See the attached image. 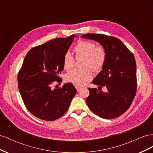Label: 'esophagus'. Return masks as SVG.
Listing matches in <instances>:
<instances>
[{
  "mask_svg": "<svg viewBox=\"0 0 153 153\" xmlns=\"http://www.w3.org/2000/svg\"><path fill=\"white\" fill-rule=\"evenodd\" d=\"M76 90H77V91H78V92H79V91L82 89V87H81L76 86Z\"/></svg>",
  "mask_w": 153,
  "mask_h": 153,
  "instance_id": "34e87169",
  "label": "esophagus"
}]
</instances>
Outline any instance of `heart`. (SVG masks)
<instances>
[{
	"mask_svg": "<svg viewBox=\"0 0 153 153\" xmlns=\"http://www.w3.org/2000/svg\"><path fill=\"white\" fill-rule=\"evenodd\" d=\"M76 59L84 57L82 66L84 68L74 69L66 76V80L75 85L81 86L90 80L92 77L93 68L96 70L102 68L106 61L107 54L102 46H97L96 43L91 41H82L73 49ZM75 59L69 52L64 55L63 66L68 71L75 66Z\"/></svg>",
	"mask_w": 153,
	"mask_h": 153,
	"instance_id": "heart-1",
	"label": "heart"
}]
</instances>
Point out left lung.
Here are the masks:
<instances>
[{
    "label": "left lung",
    "instance_id": "obj_1",
    "mask_svg": "<svg viewBox=\"0 0 153 153\" xmlns=\"http://www.w3.org/2000/svg\"><path fill=\"white\" fill-rule=\"evenodd\" d=\"M82 38L93 39L105 48L107 57L94 84L107 91L88 88L89 96L86 103L99 117L110 119L123 114L129 108L137 92L135 59L122 41L117 38L100 34H85Z\"/></svg>",
    "mask_w": 153,
    "mask_h": 153
}]
</instances>
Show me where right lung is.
I'll list each match as a JSON object with an SVG mask.
<instances>
[{"label":"right lung","instance_id":"right-lung-1","mask_svg":"<svg viewBox=\"0 0 153 153\" xmlns=\"http://www.w3.org/2000/svg\"><path fill=\"white\" fill-rule=\"evenodd\" d=\"M75 34L56 38L31 48L27 53L18 74V84L27 109L45 121H54L65 114L76 89L71 83L53 89L63 70V58ZM57 86V85H56Z\"/></svg>","mask_w":153,"mask_h":153}]
</instances>
